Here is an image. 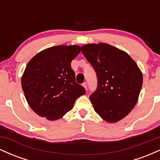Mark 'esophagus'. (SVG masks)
Here are the masks:
<instances>
[{
  "mask_svg": "<svg viewBox=\"0 0 160 160\" xmlns=\"http://www.w3.org/2000/svg\"><path fill=\"white\" fill-rule=\"evenodd\" d=\"M82 86H83V87L85 88V89H86V88H87V83H86V82H83V83H82Z\"/></svg>",
  "mask_w": 160,
  "mask_h": 160,
  "instance_id": "34e87169",
  "label": "esophagus"
}]
</instances>
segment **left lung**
Listing matches in <instances>:
<instances>
[{
  "mask_svg": "<svg viewBox=\"0 0 160 160\" xmlns=\"http://www.w3.org/2000/svg\"><path fill=\"white\" fill-rule=\"evenodd\" d=\"M81 51L98 78V88L89 96L95 111L106 122H118L138 100L143 83L140 68L127 52L108 43L86 44Z\"/></svg>",
  "mask_w": 160,
  "mask_h": 160,
  "instance_id": "obj_1",
  "label": "left lung"
}]
</instances>
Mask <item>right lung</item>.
Segmentation results:
<instances>
[{"instance_id": "add662e5", "label": "right lung", "mask_w": 160, "mask_h": 160, "mask_svg": "<svg viewBox=\"0 0 160 160\" xmlns=\"http://www.w3.org/2000/svg\"><path fill=\"white\" fill-rule=\"evenodd\" d=\"M80 52L78 45H60L40 51L29 61L22 76L28 104L49 120L62 118L86 90L75 81L71 61Z\"/></svg>"}]
</instances>
